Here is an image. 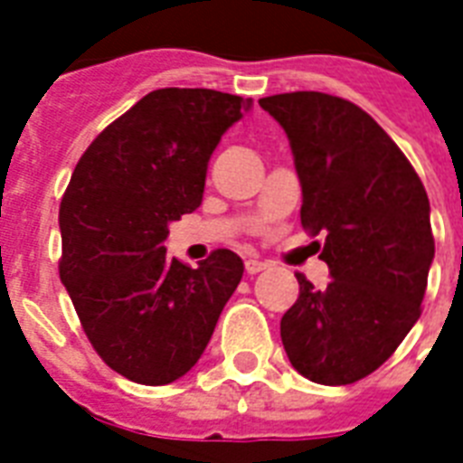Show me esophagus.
I'll return each instance as SVG.
<instances>
[{"label": "esophagus", "instance_id": "obj_1", "mask_svg": "<svg viewBox=\"0 0 463 463\" xmlns=\"http://www.w3.org/2000/svg\"><path fill=\"white\" fill-rule=\"evenodd\" d=\"M269 264L267 261H261L260 257H250V260L245 261V271L247 274H260V271H264Z\"/></svg>", "mask_w": 463, "mask_h": 463}]
</instances>
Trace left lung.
Returning a JSON list of instances; mask_svg holds the SVG:
<instances>
[{"label": "left lung", "mask_w": 463, "mask_h": 463, "mask_svg": "<svg viewBox=\"0 0 463 463\" xmlns=\"http://www.w3.org/2000/svg\"><path fill=\"white\" fill-rule=\"evenodd\" d=\"M286 129L303 187L300 221L324 235L331 281L281 319L290 365L317 384H353L399 348L420 317L435 257L430 202L409 158L365 110L296 90L261 98Z\"/></svg>", "instance_id": "left-lung-1"}]
</instances>
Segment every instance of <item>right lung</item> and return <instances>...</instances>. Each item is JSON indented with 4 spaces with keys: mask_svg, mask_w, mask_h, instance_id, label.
Here are the masks:
<instances>
[{
    "mask_svg": "<svg viewBox=\"0 0 463 463\" xmlns=\"http://www.w3.org/2000/svg\"><path fill=\"white\" fill-rule=\"evenodd\" d=\"M252 100L158 89L98 134L61 196L60 279L90 345L122 377L170 384L202 358L242 260L216 250L192 269L163 247L202 203L211 154Z\"/></svg>",
    "mask_w": 463,
    "mask_h": 463,
    "instance_id": "obj_1",
    "label": "right lung"
}]
</instances>
